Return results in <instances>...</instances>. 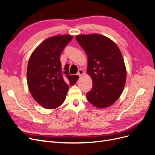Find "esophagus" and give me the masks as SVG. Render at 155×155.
I'll return each mask as SVG.
<instances>
[{
	"instance_id": "obj_1",
	"label": "esophagus",
	"mask_w": 155,
	"mask_h": 155,
	"mask_svg": "<svg viewBox=\"0 0 155 155\" xmlns=\"http://www.w3.org/2000/svg\"><path fill=\"white\" fill-rule=\"evenodd\" d=\"M84 74H85V72H84L82 69L79 70V71L78 72V75L79 76H81L82 75H83Z\"/></svg>"
}]
</instances>
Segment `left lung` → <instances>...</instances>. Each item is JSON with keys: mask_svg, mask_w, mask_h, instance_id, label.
Wrapping results in <instances>:
<instances>
[{"mask_svg": "<svg viewBox=\"0 0 155 155\" xmlns=\"http://www.w3.org/2000/svg\"><path fill=\"white\" fill-rule=\"evenodd\" d=\"M88 58L87 73L93 87L87 94L88 101L97 108L109 107L118 99L126 81L122 54L114 42L100 34L76 37Z\"/></svg>", "mask_w": 155, "mask_h": 155, "instance_id": "obj_1", "label": "left lung"}]
</instances>
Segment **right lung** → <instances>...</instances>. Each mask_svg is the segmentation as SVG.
<instances>
[{
  "label": "right lung",
  "instance_id": "obj_1",
  "mask_svg": "<svg viewBox=\"0 0 155 155\" xmlns=\"http://www.w3.org/2000/svg\"><path fill=\"white\" fill-rule=\"evenodd\" d=\"M73 38L68 35L50 37L31 54L27 68V82L34 100L45 109L59 107L66 98L69 85L79 76L69 74V64L62 68L60 55Z\"/></svg>",
  "mask_w": 155,
  "mask_h": 155
}]
</instances>
